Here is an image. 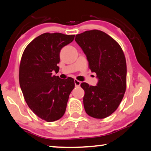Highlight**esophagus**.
Here are the masks:
<instances>
[{
    "label": "esophagus",
    "instance_id": "esophagus-1",
    "mask_svg": "<svg viewBox=\"0 0 151 151\" xmlns=\"http://www.w3.org/2000/svg\"><path fill=\"white\" fill-rule=\"evenodd\" d=\"M81 82H80L78 80H76V79H75V85L76 87H79L81 85Z\"/></svg>",
    "mask_w": 151,
    "mask_h": 151
}]
</instances>
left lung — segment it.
Here are the masks:
<instances>
[{"mask_svg": "<svg viewBox=\"0 0 151 151\" xmlns=\"http://www.w3.org/2000/svg\"><path fill=\"white\" fill-rule=\"evenodd\" d=\"M75 41L98 78L96 86L81 84L85 91V110L93 118H106L118 108L126 91L127 63L124 52L116 40L99 30L76 35Z\"/></svg>", "mask_w": 151, "mask_h": 151, "instance_id": "1", "label": "left lung"}]
</instances>
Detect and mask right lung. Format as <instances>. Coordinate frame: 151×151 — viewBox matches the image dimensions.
Wrapping results in <instances>:
<instances>
[{"instance_id":"add662e5","label":"right lung","mask_w":151,"mask_h":151,"mask_svg":"<svg viewBox=\"0 0 151 151\" xmlns=\"http://www.w3.org/2000/svg\"><path fill=\"white\" fill-rule=\"evenodd\" d=\"M75 35L44 33L24 50L19 68V83L31 111L47 122L57 121L65 114L69 94L75 88L71 77L61 79L57 73L61 48L73 42Z\"/></svg>"}]
</instances>
